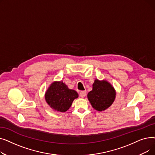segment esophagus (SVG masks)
<instances>
[{"instance_id":"obj_1","label":"esophagus","mask_w":155,"mask_h":155,"mask_svg":"<svg viewBox=\"0 0 155 155\" xmlns=\"http://www.w3.org/2000/svg\"><path fill=\"white\" fill-rule=\"evenodd\" d=\"M86 95V92L85 91H81L80 93V96L81 97H82V98H84V97H85Z\"/></svg>"}]
</instances>
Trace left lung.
I'll list each match as a JSON object with an SVG mask.
<instances>
[{"label": "left lung", "mask_w": 155, "mask_h": 155, "mask_svg": "<svg viewBox=\"0 0 155 155\" xmlns=\"http://www.w3.org/2000/svg\"><path fill=\"white\" fill-rule=\"evenodd\" d=\"M116 91L106 80L96 79L92 85V91L87 97L92 106L98 111L105 110L112 104L116 98Z\"/></svg>", "instance_id": "obj_1"}]
</instances>
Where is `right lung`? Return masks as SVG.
I'll return each mask as SVG.
<instances>
[{
	"label": "right lung",
	"instance_id": "right-lung-1",
	"mask_svg": "<svg viewBox=\"0 0 155 155\" xmlns=\"http://www.w3.org/2000/svg\"><path fill=\"white\" fill-rule=\"evenodd\" d=\"M78 93L60 82H54L45 93L47 104L54 110L64 112L71 107L73 101L78 98Z\"/></svg>",
	"mask_w": 155,
	"mask_h": 155
}]
</instances>
